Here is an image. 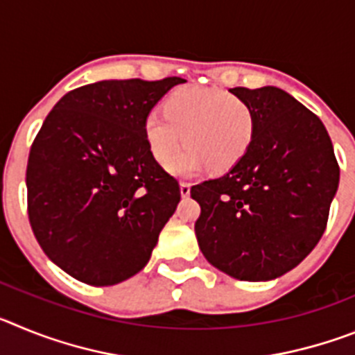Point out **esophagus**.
Listing matches in <instances>:
<instances>
[{"instance_id":"34e87169","label":"esophagus","mask_w":355,"mask_h":355,"mask_svg":"<svg viewBox=\"0 0 355 355\" xmlns=\"http://www.w3.org/2000/svg\"><path fill=\"white\" fill-rule=\"evenodd\" d=\"M190 187H192V184L188 183V181H181V183H180L181 196H183V197H188V196H190Z\"/></svg>"}]
</instances>
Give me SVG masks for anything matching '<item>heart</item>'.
I'll return each instance as SVG.
<instances>
[{"mask_svg": "<svg viewBox=\"0 0 355 355\" xmlns=\"http://www.w3.org/2000/svg\"><path fill=\"white\" fill-rule=\"evenodd\" d=\"M254 131L256 114L245 99L206 87L172 90L163 101V112L153 110L144 121L150 156L163 167L172 161L171 171L180 175L205 165L209 172L229 171L245 156ZM183 141L187 147L176 157Z\"/></svg>", "mask_w": 355, "mask_h": 355, "instance_id": "1", "label": "heart"}]
</instances>
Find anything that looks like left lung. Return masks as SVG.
Returning <instances> with one entry per match:
<instances>
[{
	"label": "left lung",
	"mask_w": 355,
	"mask_h": 355,
	"mask_svg": "<svg viewBox=\"0 0 355 355\" xmlns=\"http://www.w3.org/2000/svg\"><path fill=\"white\" fill-rule=\"evenodd\" d=\"M256 114L245 156L227 174L190 188L199 247L240 281L286 274L315 249L340 183L329 133L311 110L277 87L231 89Z\"/></svg>",
	"instance_id": "left-lung-1"
}]
</instances>
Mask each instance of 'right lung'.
<instances>
[{
	"label": "right lung",
	"mask_w": 355,
	"mask_h": 355,
	"mask_svg": "<svg viewBox=\"0 0 355 355\" xmlns=\"http://www.w3.org/2000/svg\"><path fill=\"white\" fill-rule=\"evenodd\" d=\"M181 78L105 80L65 94L31 144L28 218L55 265L112 286L149 261L181 199L144 137L153 106Z\"/></svg>",
	"instance_id": "obj_1"
}]
</instances>
